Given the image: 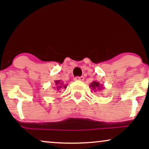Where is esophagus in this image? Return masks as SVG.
Masks as SVG:
<instances>
[{"label": "esophagus", "instance_id": "obj_1", "mask_svg": "<svg viewBox=\"0 0 149 149\" xmlns=\"http://www.w3.org/2000/svg\"><path fill=\"white\" fill-rule=\"evenodd\" d=\"M74 80L76 81H83L84 80V77H77L74 78Z\"/></svg>", "mask_w": 149, "mask_h": 149}]
</instances>
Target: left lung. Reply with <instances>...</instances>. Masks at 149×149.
Listing matches in <instances>:
<instances>
[{
	"label": "left lung",
	"mask_w": 149,
	"mask_h": 149,
	"mask_svg": "<svg viewBox=\"0 0 149 149\" xmlns=\"http://www.w3.org/2000/svg\"><path fill=\"white\" fill-rule=\"evenodd\" d=\"M89 87L91 89V90H93L94 92H96L98 91H100L102 89H104V87L103 85H102L99 82H97V81H93L92 83L89 85Z\"/></svg>",
	"instance_id": "8db88e82"
}]
</instances>
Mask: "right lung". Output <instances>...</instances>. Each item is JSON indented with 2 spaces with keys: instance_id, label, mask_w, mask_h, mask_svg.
Wrapping results in <instances>:
<instances>
[{
  "instance_id": "right-lung-1",
  "label": "right lung",
  "mask_w": 149,
  "mask_h": 149,
  "mask_svg": "<svg viewBox=\"0 0 149 149\" xmlns=\"http://www.w3.org/2000/svg\"><path fill=\"white\" fill-rule=\"evenodd\" d=\"M55 86L56 87H54V88L57 91L56 93H58V91L60 92L62 89H66L67 85H65L62 80H57L55 81Z\"/></svg>"
}]
</instances>
